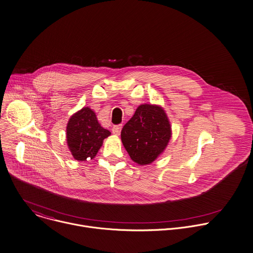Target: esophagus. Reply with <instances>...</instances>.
<instances>
[{
    "label": "esophagus",
    "mask_w": 253,
    "mask_h": 253,
    "mask_svg": "<svg viewBox=\"0 0 253 253\" xmlns=\"http://www.w3.org/2000/svg\"><path fill=\"white\" fill-rule=\"evenodd\" d=\"M121 129H122V125H121V124H119V125H114V126L112 127V132H113V134H115V135H119Z\"/></svg>",
    "instance_id": "esophagus-1"
}]
</instances>
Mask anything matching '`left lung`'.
<instances>
[{
  "label": "left lung",
  "mask_w": 253,
  "mask_h": 253,
  "mask_svg": "<svg viewBox=\"0 0 253 253\" xmlns=\"http://www.w3.org/2000/svg\"><path fill=\"white\" fill-rule=\"evenodd\" d=\"M171 126L165 111L156 105H140L124 125L121 140L131 159L140 164L152 163L166 148Z\"/></svg>",
  "instance_id": "obj_1"
}]
</instances>
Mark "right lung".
Instances as JSON below:
<instances>
[{
  "label": "right lung",
  "mask_w": 253,
  "mask_h": 253,
  "mask_svg": "<svg viewBox=\"0 0 253 253\" xmlns=\"http://www.w3.org/2000/svg\"><path fill=\"white\" fill-rule=\"evenodd\" d=\"M111 134L103 128L93 110L88 107L72 116L67 125L68 147L78 161L93 159L102 146L103 140Z\"/></svg>",
  "instance_id": "add662e5"
}]
</instances>
